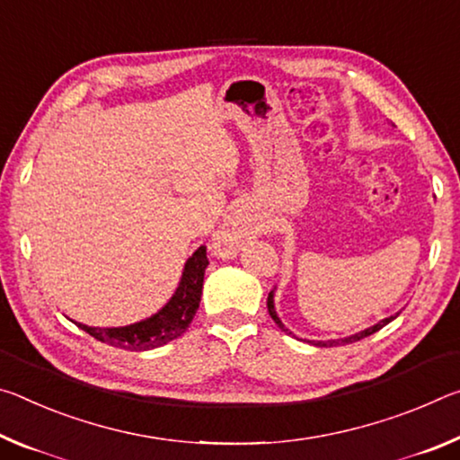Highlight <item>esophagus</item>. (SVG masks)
<instances>
[{"mask_svg": "<svg viewBox=\"0 0 460 460\" xmlns=\"http://www.w3.org/2000/svg\"><path fill=\"white\" fill-rule=\"evenodd\" d=\"M248 238H251V228H248L246 220L240 214H232L214 238L216 252L220 257H234L240 248L248 243Z\"/></svg>", "mask_w": 460, "mask_h": 460, "instance_id": "34e87169", "label": "esophagus"}]
</instances>
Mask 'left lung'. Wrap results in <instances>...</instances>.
Segmentation results:
<instances>
[{
	"label": "left lung",
	"mask_w": 460,
	"mask_h": 460,
	"mask_svg": "<svg viewBox=\"0 0 460 460\" xmlns=\"http://www.w3.org/2000/svg\"><path fill=\"white\" fill-rule=\"evenodd\" d=\"M273 296H275V291H270V293H269V297H267V307H269L270 318H273V322L277 323V326H279V328L283 330L285 334L293 336V332H289V330L283 326V322L279 320V315H277V312H275V301H273ZM391 320H395V315H389V318L377 322V323H375V326L363 330V332H357V334L346 336V338H338V341H307V342L314 344V346H326V349H328V346H338V344H352V342H358V341H363V338L375 334V332H377V330H381L383 326H387V323H389Z\"/></svg>",
	"instance_id": "8db88e82"
}]
</instances>
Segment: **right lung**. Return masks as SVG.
Instances as JSON below:
<instances>
[{
	"label": "right lung",
	"mask_w": 460,
	"mask_h": 460,
	"mask_svg": "<svg viewBox=\"0 0 460 460\" xmlns=\"http://www.w3.org/2000/svg\"><path fill=\"white\" fill-rule=\"evenodd\" d=\"M209 261L206 257V246H199L185 262L179 288L172 293L163 310L150 318L119 328H93L75 322L81 330L92 334L95 341L105 342L124 350H150L175 341L190 328L195 312H198L203 289V275Z\"/></svg>",
	"instance_id": "add662e5"
}]
</instances>
